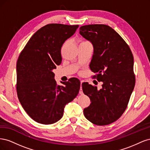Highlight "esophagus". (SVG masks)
<instances>
[{"instance_id": "esophagus-1", "label": "esophagus", "mask_w": 150, "mask_h": 150, "mask_svg": "<svg viewBox=\"0 0 150 150\" xmlns=\"http://www.w3.org/2000/svg\"><path fill=\"white\" fill-rule=\"evenodd\" d=\"M83 83V81H81V89L79 91V94H83V90H82V84Z\"/></svg>"}]
</instances>
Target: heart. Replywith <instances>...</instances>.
Here are the masks:
<instances>
[{
    "label": "heart",
    "instance_id": "1",
    "mask_svg": "<svg viewBox=\"0 0 150 150\" xmlns=\"http://www.w3.org/2000/svg\"><path fill=\"white\" fill-rule=\"evenodd\" d=\"M88 42V41H83L82 42Z\"/></svg>",
    "mask_w": 150,
    "mask_h": 150
}]
</instances>
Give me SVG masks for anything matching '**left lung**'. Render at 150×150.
Listing matches in <instances>:
<instances>
[{
    "mask_svg": "<svg viewBox=\"0 0 150 150\" xmlns=\"http://www.w3.org/2000/svg\"><path fill=\"white\" fill-rule=\"evenodd\" d=\"M79 33L93 45L90 69L102 89L84 83L83 91L91 103L84 110L86 118L104 126L118 120L128 106L135 85L132 52L120 35L105 24L83 25Z\"/></svg>",
    "mask_w": 150,
    "mask_h": 150,
    "instance_id": "8db88e82",
    "label": "left lung"
}]
</instances>
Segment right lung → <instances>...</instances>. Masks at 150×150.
Returning a JSON list of instances; mask_svg holds the SVG:
<instances>
[{
    "instance_id": "1",
    "label": "right lung",
    "mask_w": 150,
    "mask_h": 150,
    "mask_svg": "<svg viewBox=\"0 0 150 150\" xmlns=\"http://www.w3.org/2000/svg\"><path fill=\"white\" fill-rule=\"evenodd\" d=\"M78 25L49 24L39 29L22 49L17 62L16 90L28 115L43 125L61 119L66 104L78 94L81 83L76 78L58 86L52 72L62 61L61 49Z\"/></svg>"
}]
</instances>
